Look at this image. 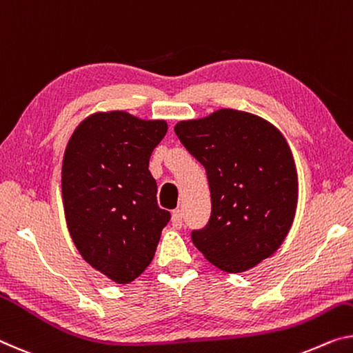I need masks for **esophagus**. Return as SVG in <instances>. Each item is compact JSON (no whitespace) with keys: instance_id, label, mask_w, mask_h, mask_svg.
<instances>
[{"instance_id":"obj_1","label":"esophagus","mask_w":353,"mask_h":353,"mask_svg":"<svg viewBox=\"0 0 353 353\" xmlns=\"http://www.w3.org/2000/svg\"><path fill=\"white\" fill-rule=\"evenodd\" d=\"M171 222H172V227H174V228H181L182 227V225H183V215H182V210L181 209L172 210Z\"/></svg>"}]
</instances>
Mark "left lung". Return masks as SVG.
Listing matches in <instances>:
<instances>
[{
    "mask_svg": "<svg viewBox=\"0 0 353 353\" xmlns=\"http://www.w3.org/2000/svg\"><path fill=\"white\" fill-rule=\"evenodd\" d=\"M176 134L208 174L210 217L192 231L206 259L243 272L274 254L292 227L298 179L285 139L256 115L220 109L176 125Z\"/></svg>",
    "mask_w": 353,
    "mask_h": 353,
    "instance_id": "8db88e82",
    "label": "left lung"
}]
</instances>
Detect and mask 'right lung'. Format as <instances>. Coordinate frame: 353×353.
<instances>
[{
  "mask_svg": "<svg viewBox=\"0 0 353 353\" xmlns=\"http://www.w3.org/2000/svg\"><path fill=\"white\" fill-rule=\"evenodd\" d=\"M165 120L123 110L93 114L68 143L61 192L68 230L88 265L117 283L143 274L171 214L157 204L149 171Z\"/></svg>",
  "mask_w": 353,
  "mask_h": 353,
  "instance_id": "obj_1",
  "label": "right lung"
}]
</instances>
